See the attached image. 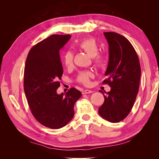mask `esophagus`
<instances>
[{"instance_id":"esophagus-1","label":"esophagus","mask_w":159,"mask_h":159,"mask_svg":"<svg viewBox=\"0 0 159 159\" xmlns=\"http://www.w3.org/2000/svg\"><path fill=\"white\" fill-rule=\"evenodd\" d=\"M93 91L91 90H89V89H85L82 91V94H88V93H92Z\"/></svg>"}]
</instances>
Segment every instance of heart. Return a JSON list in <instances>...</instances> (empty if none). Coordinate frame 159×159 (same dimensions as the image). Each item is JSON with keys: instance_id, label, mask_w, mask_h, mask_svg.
Listing matches in <instances>:
<instances>
[{"instance_id": "b5f03b06", "label": "heart", "mask_w": 159, "mask_h": 159, "mask_svg": "<svg viewBox=\"0 0 159 159\" xmlns=\"http://www.w3.org/2000/svg\"><path fill=\"white\" fill-rule=\"evenodd\" d=\"M77 46L92 57L94 64L98 68H102L106 63L105 57L102 54H98L99 44L93 38H87L81 40L78 43ZM73 53L71 51H66L62 56V62L67 68H70L73 65ZM93 77V74L91 71H80L78 75L77 81L80 83L88 85L89 84L90 79Z\"/></svg>"}]
</instances>
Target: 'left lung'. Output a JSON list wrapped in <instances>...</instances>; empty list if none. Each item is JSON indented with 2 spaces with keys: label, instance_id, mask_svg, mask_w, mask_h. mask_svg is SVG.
Here are the masks:
<instances>
[{
  "label": "left lung",
  "instance_id": "8db88e82",
  "mask_svg": "<svg viewBox=\"0 0 159 159\" xmlns=\"http://www.w3.org/2000/svg\"><path fill=\"white\" fill-rule=\"evenodd\" d=\"M109 44V63L105 75L111 90L104 95L99 114L107 121H122L132 109L139 88L141 66L135 50L130 42L113 32H104ZM103 94V92L99 91Z\"/></svg>",
  "mask_w": 159,
  "mask_h": 159
}]
</instances>
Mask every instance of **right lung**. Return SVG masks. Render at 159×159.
<instances>
[{
	"label": "right lung",
	"mask_w": 159,
	"mask_h": 159,
	"mask_svg": "<svg viewBox=\"0 0 159 159\" xmlns=\"http://www.w3.org/2000/svg\"><path fill=\"white\" fill-rule=\"evenodd\" d=\"M71 36L53 34L34 46L28 53L24 73V90L34 117L43 125L60 129L74 115V104L81 93L72 88L57 94L63 74L60 50Z\"/></svg>",
	"instance_id": "obj_1"
}]
</instances>
